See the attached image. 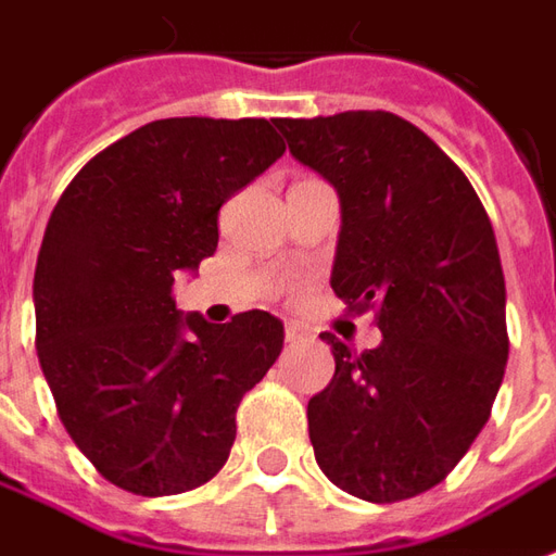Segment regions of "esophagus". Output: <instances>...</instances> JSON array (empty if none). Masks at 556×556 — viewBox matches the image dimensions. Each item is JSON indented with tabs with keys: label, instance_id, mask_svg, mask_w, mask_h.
<instances>
[{
	"label": "esophagus",
	"instance_id": "esophagus-1",
	"mask_svg": "<svg viewBox=\"0 0 556 556\" xmlns=\"http://www.w3.org/2000/svg\"><path fill=\"white\" fill-rule=\"evenodd\" d=\"M286 340H289L291 345L304 343L306 331H304V328H301V325H289V328H286Z\"/></svg>",
	"mask_w": 556,
	"mask_h": 556
}]
</instances>
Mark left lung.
<instances>
[{
	"mask_svg": "<svg viewBox=\"0 0 556 556\" xmlns=\"http://www.w3.org/2000/svg\"><path fill=\"white\" fill-rule=\"evenodd\" d=\"M291 156L340 195L331 289L376 306L382 343L333 333L331 386L309 400L321 472L367 503L440 484L491 415L508 361L494 228L464 170L388 111L277 119Z\"/></svg>",
	"mask_w": 556,
	"mask_h": 556,
	"instance_id": "8db88e82",
	"label": "left lung"
}]
</instances>
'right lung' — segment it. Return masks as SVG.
Listing matches in <instances>:
<instances>
[{"instance_id":"1","label":"right lung","mask_w":556,"mask_h":556,"mask_svg":"<svg viewBox=\"0 0 556 556\" xmlns=\"http://www.w3.org/2000/svg\"><path fill=\"white\" fill-rule=\"evenodd\" d=\"M286 143L267 119H156L89 159L50 213L35 265V349L68 437L141 496L211 481L235 413L282 352L265 309L211 325L170 289L219 243V207Z\"/></svg>"}]
</instances>
